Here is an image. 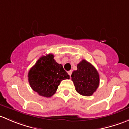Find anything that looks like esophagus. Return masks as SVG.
Returning a JSON list of instances; mask_svg holds the SVG:
<instances>
[{
  "label": "esophagus",
  "instance_id": "esophagus-1",
  "mask_svg": "<svg viewBox=\"0 0 129 129\" xmlns=\"http://www.w3.org/2000/svg\"><path fill=\"white\" fill-rule=\"evenodd\" d=\"M68 74H69V75H70V76H71V74H72V71H71H71H68Z\"/></svg>",
  "mask_w": 129,
  "mask_h": 129
}]
</instances>
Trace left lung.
I'll use <instances>...</instances> for the list:
<instances>
[{
  "instance_id": "8db88e82",
  "label": "left lung",
  "mask_w": 129,
  "mask_h": 129,
  "mask_svg": "<svg viewBox=\"0 0 129 129\" xmlns=\"http://www.w3.org/2000/svg\"><path fill=\"white\" fill-rule=\"evenodd\" d=\"M76 91L84 96H90L99 85V75L93 65L83 59L77 65V70L71 74Z\"/></svg>"
}]
</instances>
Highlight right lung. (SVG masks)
<instances>
[{
	"label": "right lung",
	"mask_w": 129,
	"mask_h": 129,
	"mask_svg": "<svg viewBox=\"0 0 129 129\" xmlns=\"http://www.w3.org/2000/svg\"><path fill=\"white\" fill-rule=\"evenodd\" d=\"M28 82L33 90L41 96L50 98L55 94L62 80L70 79V76L48 54L40 57L28 74Z\"/></svg>",
	"instance_id": "obj_1"
}]
</instances>
